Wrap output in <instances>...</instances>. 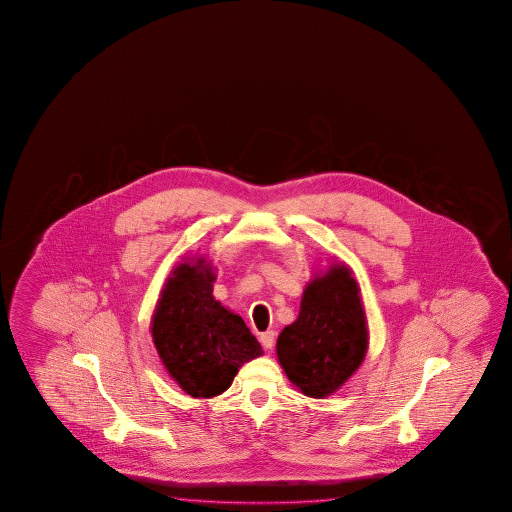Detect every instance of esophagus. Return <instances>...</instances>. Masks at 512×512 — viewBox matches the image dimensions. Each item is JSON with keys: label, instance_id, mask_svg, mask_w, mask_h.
Segmentation results:
<instances>
[{"label": "esophagus", "instance_id": "esophagus-1", "mask_svg": "<svg viewBox=\"0 0 512 512\" xmlns=\"http://www.w3.org/2000/svg\"><path fill=\"white\" fill-rule=\"evenodd\" d=\"M274 337H276V333H274V331H265V333H261V346L265 347V349H272V346H274Z\"/></svg>", "mask_w": 512, "mask_h": 512}]
</instances>
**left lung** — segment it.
<instances>
[{"label":"left lung","instance_id":"obj_1","mask_svg":"<svg viewBox=\"0 0 512 512\" xmlns=\"http://www.w3.org/2000/svg\"><path fill=\"white\" fill-rule=\"evenodd\" d=\"M369 346L360 288L347 265L306 285L297 321L279 333L278 360L304 396L326 398L364 362Z\"/></svg>","mask_w":512,"mask_h":512}]
</instances>
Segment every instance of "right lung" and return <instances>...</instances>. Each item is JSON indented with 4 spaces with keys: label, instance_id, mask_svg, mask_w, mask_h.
<instances>
[{
    "label": "right lung",
    "instance_id": "obj_1",
    "mask_svg": "<svg viewBox=\"0 0 512 512\" xmlns=\"http://www.w3.org/2000/svg\"><path fill=\"white\" fill-rule=\"evenodd\" d=\"M209 261L179 263L152 315V338L166 373L191 398H213L231 387L245 362L263 355L242 317L213 297Z\"/></svg>",
    "mask_w": 512,
    "mask_h": 512
}]
</instances>
